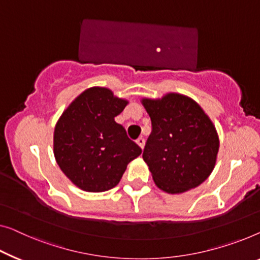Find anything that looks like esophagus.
<instances>
[{"mask_svg":"<svg viewBox=\"0 0 260 260\" xmlns=\"http://www.w3.org/2000/svg\"><path fill=\"white\" fill-rule=\"evenodd\" d=\"M137 143H138L139 146H140L141 149H143V147H145V139H143V138H139L138 140H137Z\"/></svg>","mask_w":260,"mask_h":260,"instance_id":"obj_1","label":"esophagus"}]
</instances>
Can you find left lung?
<instances>
[{
	"mask_svg": "<svg viewBox=\"0 0 260 260\" xmlns=\"http://www.w3.org/2000/svg\"><path fill=\"white\" fill-rule=\"evenodd\" d=\"M141 103L152 120L142 157L155 184L168 193L199 187L216 165L219 139L214 123L199 104L179 93Z\"/></svg>",
	"mask_w": 260,
	"mask_h": 260,
	"instance_id": "1",
	"label": "left lung"
}]
</instances>
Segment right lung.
Wrapping results in <instances>:
<instances>
[{
  "label": "right lung",
  "mask_w": 260,
  "mask_h": 260,
  "mask_svg": "<svg viewBox=\"0 0 260 260\" xmlns=\"http://www.w3.org/2000/svg\"><path fill=\"white\" fill-rule=\"evenodd\" d=\"M127 104L106 87H91L70 104L56 123L53 154L57 164L85 191L114 188L127 165L142 152L114 120Z\"/></svg>",
  "instance_id": "add662e5"
}]
</instances>
